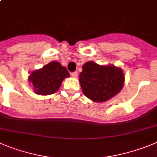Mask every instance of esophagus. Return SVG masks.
Wrapping results in <instances>:
<instances>
[{"instance_id":"1","label":"esophagus","mask_w":157,"mask_h":157,"mask_svg":"<svg viewBox=\"0 0 157 157\" xmlns=\"http://www.w3.org/2000/svg\"><path fill=\"white\" fill-rule=\"evenodd\" d=\"M77 75H78L77 72H73V73H71V76L73 77H77Z\"/></svg>"}]
</instances>
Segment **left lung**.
Here are the masks:
<instances>
[{"label":"left lung","mask_w":157,"mask_h":157,"mask_svg":"<svg viewBox=\"0 0 157 157\" xmlns=\"http://www.w3.org/2000/svg\"><path fill=\"white\" fill-rule=\"evenodd\" d=\"M80 86L87 98L95 102H105L122 89L124 74L114 66H99L87 62L79 77Z\"/></svg>","instance_id":"obj_1"}]
</instances>
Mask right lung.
<instances>
[{
  "label": "right lung",
  "mask_w": 157,
  "mask_h": 157,
  "mask_svg": "<svg viewBox=\"0 0 157 157\" xmlns=\"http://www.w3.org/2000/svg\"><path fill=\"white\" fill-rule=\"evenodd\" d=\"M69 77L70 74L66 67L56 61H52L41 70L32 72L29 80L36 94L49 95L57 91L64 78Z\"/></svg>",
  "instance_id": "obj_1"
}]
</instances>
